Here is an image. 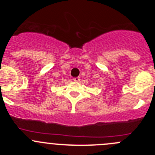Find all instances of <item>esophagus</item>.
I'll return each instance as SVG.
<instances>
[{
  "label": "esophagus",
  "instance_id": "1",
  "mask_svg": "<svg viewBox=\"0 0 155 155\" xmlns=\"http://www.w3.org/2000/svg\"><path fill=\"white\" fill-rule=\"evenodd\" d=\"M73 81H74V82H79V81H80V78H79V77L74 78V79H73Z\"/></svg>",
  "mask_w": 155,
  "mask_h": 155
}]
</instances>
